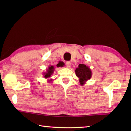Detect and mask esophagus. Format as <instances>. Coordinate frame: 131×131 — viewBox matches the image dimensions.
<instances>
[{
  "label": "esophagus",
  "instance_id": "34e87169",
  "mask_svg": "<svg viewBox=\"0 0 131 131\" xmlns=\"http://www.w3.org/2000/svg\"><path fill=\"white\" fill-rule=\"evenodd\" d=\"M66 67H67V68H70V66H71V62H69V61L66 62Z\"/></svg>",
  "mask_w": 131,
  "mask_h": 131
}]
</instances>
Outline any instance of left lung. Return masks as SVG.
Instances as JSON below:
<instances>
[{
  "label": "left lung",
  "instance_id": "1",
  "mask_svg": "<svg viewBox=\"0 0 131 131\" xmlns=\"http://www.w3.org/2000/svg\"><path fill=\"white\" fill-rule=\"evenodd\" d=\"M75 72L76 76L80 79V82L81 85L91 77L92 73L90 69L84 64H80L79 67L75 70Z\"/></svg>",
  "mask_w": 131,
  "mask_h": 131
}]
</instances>
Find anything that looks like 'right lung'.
<instances>
[{"label": "right lung", "mask_w": 131, "mask_h": 131, "mask_svg": "<svg viewBox=\"0 0 131 131\" xmlns=\"http://www.w3.org/2000/svg\"><path fill=\"white\" fill-rule=\"evenodd\" d=\"M63 66L62 64H60V65H58V64L57 65L58 67H59V66ZM54 66H50L48 69L47 72H46V73H44V77H45V78H48V77H50L51 76V75L52 74V73L54 72Z\"/></svg>", "instance_id": "add662e5"}]
</instances>
